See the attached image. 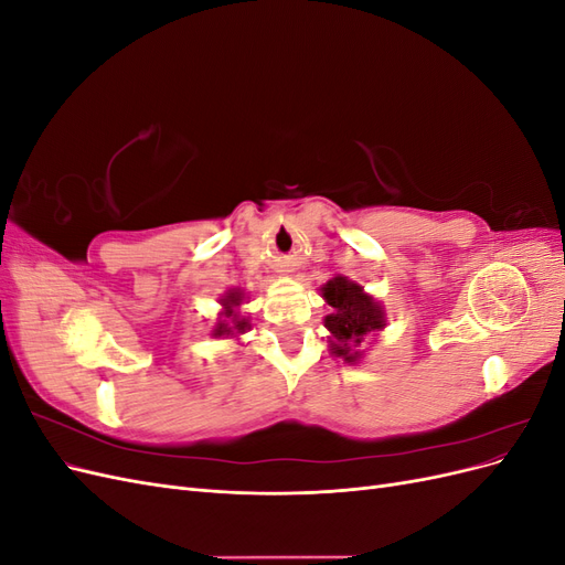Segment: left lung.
<instances>
[{"label": "left lung", "mask_w": 565, "mask_h": 565, "mask_svg": "<svg viewBox=\"0 0 565 565\" xmlns=\"http://www.w3.org/2000/svg\"><path fill=\"white\" fill-rule=\"evenodd\" d=\"M330 313L324 316V328L330 337V353L341 361L355 365L363 361V341L386 328L384 306L367 295L363 285L349 280L347 276H334L320 287Z\"/></svg>", "instance_id": "obj_1"}]
</instances>
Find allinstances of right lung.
Segmentation results:
<instances>
[{
  "label": "right lung",
  "instance_id": "1",
  "mask_svg": "<svg viewBox=\"0 0 565 565\" xmlns=\"http://www.w3.org/2000/svg\"><path fill=\"white\" fill-rule=\"evenodd\" d=\"M247 301L245 289L241 287H231L221 295L218 303L221 311L218 318L212 328V337H226V339H237L241 334H245L247 330H252V322L247 316L241 313V306Z\"/></svg>",
  "mask_w": 565,
  "mask_h": 565
}]
</instances>
